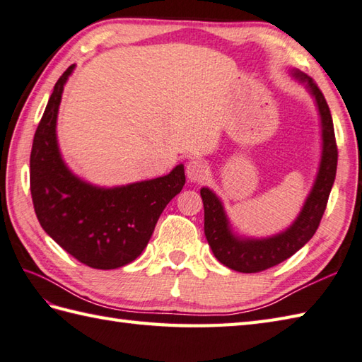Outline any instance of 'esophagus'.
I'll list each match as a JSON object with an SVG mask.
<instances>
[{
    "instance_id": "esophagus-1",
    "label": "esophagus",
    "mask_w": 362,
    "mask_h": 362,
    "mask_svg": "<svg viewBox=\"0 0 362 362\" xmlns=\"http://www.w3.org/2000/svg\"><path fill=\"white\" fill-rule=\"evenodd\" d=\"M209 174H210V169L209 165L205 163L204 160H189L188 165H187V177L189 182H194V183H201L204 180L209 179Z\"/></svg>"
}]
</instances>
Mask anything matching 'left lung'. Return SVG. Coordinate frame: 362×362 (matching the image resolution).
I'll use <instances>...</instances> for the list:
<instances>
[{"label":"left lung","mask_w":362,"mask_h":362,"mask_svg":"<svg viewBox=\"0 0 362 362\" xmlns=\"http://www.w3.org/2000/svg\"><path fill=\"white\" fill-rule=\"evenodd\" d=\"M289 76L306 88L316 104L320 119V160L313 187L297 218L281 232L271 236L240 235L230 222L221 197L209 187L201 188L204 202V230L213 255L238 272L252 274L276 266L308 243L324 216L328 196L336 179L337 149L333 118L322 91L311 78L292 68Z\"/></svg>","instance_id":"obj_1"}]
</instances>
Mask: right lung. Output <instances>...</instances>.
Listing matches in <instances>:
<instances>
[{"mask_svg": "<svg viewBox=\"0 0 362 362\" xmlns=\"http://www.w3.org/2000/svg\"><path fill=\"white\" fill-rule=\"evenodd\" d=\"M74 65L60 76L30 151V194L42 228L60 247L93 269H117L148 245L161 211L185 185L177 165L157 179L99 187L74 174L57 141V115Z\"/></svg>", "mask_w": 362, "mask_h": 362, "instance_id": "1", "label": "right lung"}]
</instances>
